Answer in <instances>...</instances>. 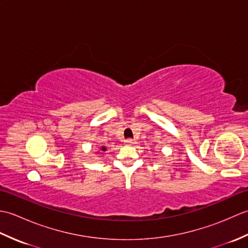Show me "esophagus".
Returning <instances> with one entry per match:
<instances>
[{
  "label": "esophagus",
  "mask_w": 248,
  "mask_h": 248,
  "mask_svg": "<svg viewBox=\"0 0 248 248\" xmlns=\"http://www.w3.org/2000/svg\"><path fill=\"white\" fill-rule=\"evenodd\" d=\"M124 143H125V145H133V144H135V140H133V139H127L124 140Z\"/></svg>",
  "instance_id": "esophagus-1"
}]
</instances>
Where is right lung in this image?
Returning a JSON list of instances; mask_svg holds the SVG:
<instances>
[{"label": "right lung", "instance_id": "right-lung-1", "mask_svg": "<svg viewBox=\"0 0 248 248\" xmlns=\"http://www.w3.org/2000/svg\"><path fill=\"white\" fill-rule=\"evenodd\" d=\"M102 150H103V151H105V147H102Z\"/></svg>", "mask_w": 248, "mask_h": 248}]
</instances>
